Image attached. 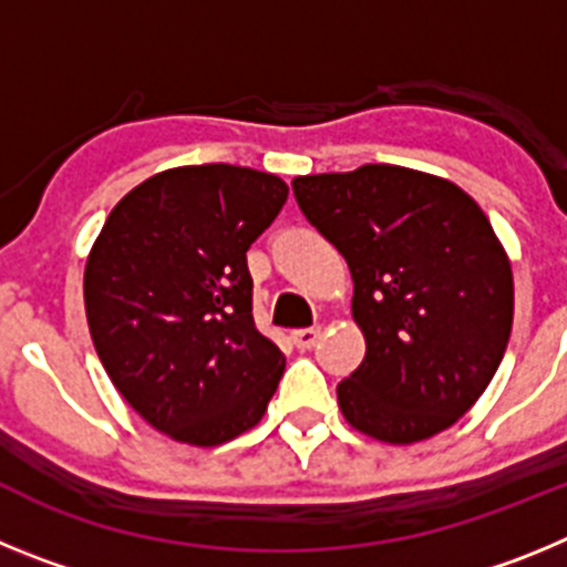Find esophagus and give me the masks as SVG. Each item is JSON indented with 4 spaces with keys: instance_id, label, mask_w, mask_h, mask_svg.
<instances>
[{
    "instance_id": "obj_1",
    "label": "esophagus",
    "mask_w": 567,
    "mask_h": 567,
    "mask_svg": "<svg viewBox=\"0 0 567 567\" xmlns=\"http://www.w3.org/2000/svg\"><path fill=\"white\" fill-rule=\"evenodd\" d=\"M318 340H320V327L295 329V332H292V343L298 346V349H312Z\"/></svg>"
}]
</instances>
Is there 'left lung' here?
Instances as JSON below:
<instances>
[{"mask_svg": "<svg viewBox=\"0 0 567 567\" xmlns=\"http://www.w3.org/2000/svg\"><path fill=\"white\" fill-rule=\"evenodd\" d=\"M295 198L354 280L365 358L338 383L346 423L409 445L457 423L497 372L514 320V275L477 202L457 184L363 164L298 175Z\"/></svg>", "mask_w": 567, "mask_h": 567, "instance_id": "obj_1", "label": "left lung"}]
</instances>
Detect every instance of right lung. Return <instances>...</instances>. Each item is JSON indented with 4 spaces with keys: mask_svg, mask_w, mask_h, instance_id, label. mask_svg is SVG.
<instances>
[{
    "mask_svg": "<svg viewBox=\"0 0 567 567\" xmlns=\"http://www.w3.org/2000/svg\"><path fill=\"white\" fill-rule=\"evenodd\" d=\"M287 195L249 167L164 169L115 204L90 249L84 309L104 372L178 443L249 432L278 389L287 358L255 329L247 249Z\"/></svg>",
    "mask_w": 567,
    "mask_h": 567,
    "instance_id": "obj_1",
    "label": "right lung"
}]
</instances>
